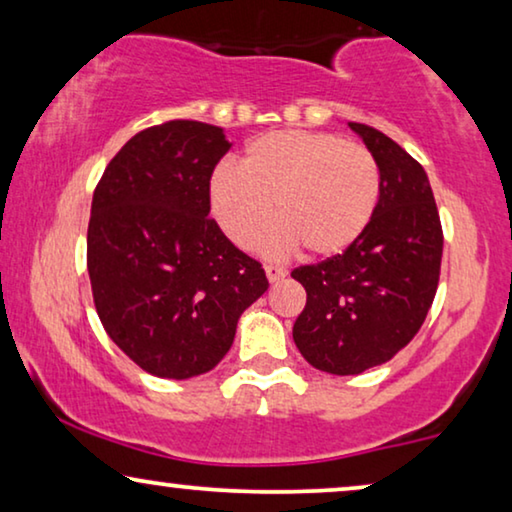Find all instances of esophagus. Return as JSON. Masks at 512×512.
<instances>
[{
  "label": "esophagus",
  "instance_id": "34e87169",
  "mask_svg": "<svg viewBox=\"0 0 512 512\" xmlns=\"http://www.w3.org/2000/svg\"><path fill=\"white\" fill-rule=\"evenodd\" d=\"M265 277H268L270 284H277L282 282L286 277V270L284 268H277V265H265Z\"/></svg>",
  "mask_w": 512,
  "mask_h": 512
}]
</instances>
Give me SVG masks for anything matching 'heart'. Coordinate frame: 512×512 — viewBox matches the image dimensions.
Segmentation results:
<instances>
[{"label": "heart", "instance_id": "obj_1", "mask_svg": "<svg viewBox=\"0 0 512 512\" xmlns=\"http://www.w3.org/2000/svg\"><path fill=\"white\" fill-rule=\"evenodd\" d=\"M380 200V170L366 146L312 130L265 132L249 142L242 167L223 163L209 179V205L235 247L265 240L272 256L298 247L310 258H335L366 233Z\"/></svg>", "mask_w": 512, "mask_h": 512}]
</instances>
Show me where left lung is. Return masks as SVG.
Here are the masks:
<instances>
[{
    "label": "left lung",
    "instance_id": "obj_1",
    "mask_svg": "<svg viewBox=\"0 0 512 512\" xmlns=\"http://www.w3.org/2000/svg\"><path fill=\"white\" fill-rule=\"evenodd\" d=\"M380 170V200L345 254L300 265L305 310L293 342L310 366L359 375L380 366L422 328L438 289L443 228L424 167L384 132L349 123Z\"/></svg>",
    "mask_w": 512,
    "mask_h": 512
}]
</instances>
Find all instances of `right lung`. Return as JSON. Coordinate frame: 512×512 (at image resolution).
I'll list each match as a JSON object with an SVG mask.
<instances>
[{
    "mask_svg": "<svg viewBox=\"0 0 512 512\" xmlns=\"http://www.w3.org/2000/svg\"><path fill=\"white\" fill-rule=\"evenodd\" d=\"M228 149L216 125H153L111 158L93 193L95 310L109 338L156 377L212 370L240 314L268 291L261 263L209 219V179Z\"/></svg>",
    "mask_w": 512,
    "mask_h": 512,
    "instance_id": "1",
    "label": "right lung"
}]
</instances>
